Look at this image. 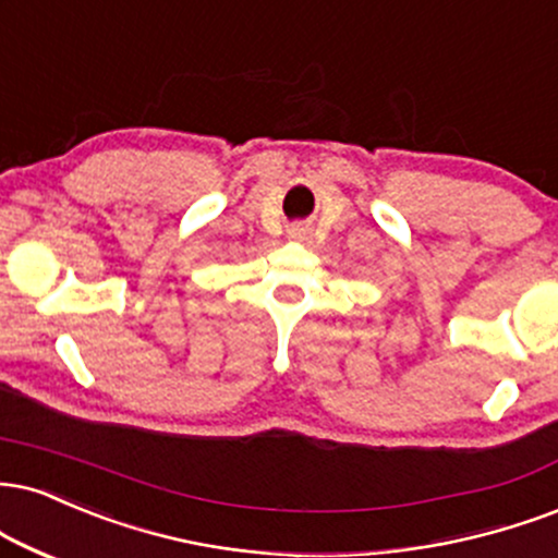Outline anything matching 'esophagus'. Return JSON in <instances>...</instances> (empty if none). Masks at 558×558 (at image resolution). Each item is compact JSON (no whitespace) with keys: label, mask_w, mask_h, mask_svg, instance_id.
<instances>
[{"label":"esophagus","mask_w":558,"mask_h":558,"mask_svg":"<svg viewBox=\"0 0 558 558\" xmlns=\"http://www.w3.org/2000/svg\"><path fill=\"white\" fill-rule=\"evenodd\" d=\"M288 236H291L293 241H304L308 236V231L304 226H293V228H288Z\"/></svg>","instance_id":"obj_1"}]
</instances>
